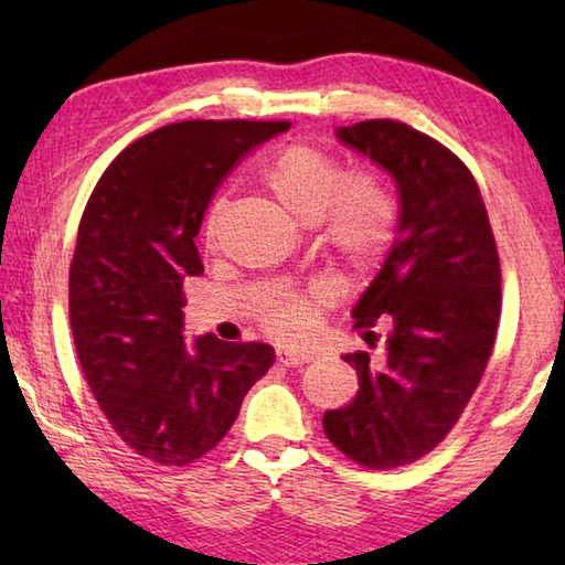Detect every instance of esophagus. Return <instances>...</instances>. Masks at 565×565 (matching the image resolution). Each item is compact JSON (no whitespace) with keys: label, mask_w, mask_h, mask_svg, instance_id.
Returning a JSON list of instances; mask_svg holds the SVG:
<instances>
[{"label":"esophagus","mask_w":565,"mask_h":565,"mask_svg":"<svg viewBox=\"0 0 565 565\" xmlns=\"http://www.w3.org/2000/svg\"><path fill=\"white\" fill-rule=\"evenodd\" d=\"M276 359H279L281 366H301V363H306L311 356L309 353H299V351H279L276 353Z\"/></svg>","instance_id":"obj_1"}]
</instances>
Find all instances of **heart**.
Listing matches in <instances>:
<instances>
[{"label": "heart", "mask_w": 565, "mask_h": 565, "mask_svg": "<svg viewBox=\"0 0 565 565\" xmlns=\"http://www.w3.org/2000/svg\"><path fill=\"white\" fill-rule=\"evenodd\" d=\"M264 184L299 222H319L321 244L349 269H366L386 252L396 212L386 181L376 169L343 171L331 151L291 145L264 171ZM224 212L226 202L218 199L206 218L209 244L216 242ZM331 299V289L321 281L281 294L266 309L264 329L286 343L311 341Z\"/></svg>", "instance_id": "heart-1"}]
</instances>
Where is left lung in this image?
Masks as SVG:
<instances>
[{"label": "left lung", "instance_id": "left-lung-1", "mask_svg": "<svg viewBox=\"0 0 565 565\" xmlns=\"http://www.w3.org/2000/svg\"><path fill=\"white\" fill-rule=\"evenodd\" d=\"M347 147L396 179L398 236L353 309V329L381 361L347 353L359 394L323 414V431L359 466L388 471L418 461L458 424L489 366L501 319V264L476 179L451 149L394 119L341 127Z\"/></svg>", "mask_w": 565, "mask_h": 565}]
</instances>
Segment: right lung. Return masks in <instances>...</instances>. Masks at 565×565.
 <instances>
[{"label": "right lung", "instance_id": "add662e5", "mask_svg": "<svg viewBox=\"0 0 565 565\" xmlns=\"http://www.w3.org/2000/svg\"><path fill=\"white\" fill-rule=\"evenodd\" d=\"M289 121L189 119L145 134L84 206L70 266V321L84 379L114 431L159 466L222 441L274 363L269 343L199 337L184 347V279L222 179Z\"/></svg>", "mask_w": 565, "mask_h": 565}]
</instances>
